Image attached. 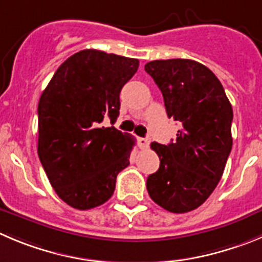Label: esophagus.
Segmentation results:
<instances>
[{
    "label": "esophagus",
    "mask_w": 262,
    "mask_h": 262,
    "mask_svg": "<svg viewBox=\"0 0 262 262\" xmlns=\"http://www.w3.org/2000/svg\"><path fill=\"white\" fill-rule=\"evenodd\" d=\"M150 138H139L138 139V145H139V148H142V150H145V148H147L148 146H150Z\"/></svg>",
    "instance_id": "1"
}]
</instances>
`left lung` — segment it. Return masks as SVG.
Instances as JSON below:
<instances>
[{
  "label": "left lung",
  "mask_w": 262,
  "mask_h": 262,
  "mask_svg": "<svg viewBox=\"0 0 262 262\" xmlns=\"http://www.w3.org/2000/svg\"><path fill=\"white\" fill-rule=\"evenodd\" d=\"M145 71L161 90L168 117L181 124L174 142L151 143L160 167L148 176V195L161 208L186 213L221 180L233 146V108L220 80L202 63L152 60Z\"/></svg>",
  "instance_id": "obj_1"
}]
</instances>
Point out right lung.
I'll use <instances>...</instances> for the list:
<instances>
[{
    "instance_id": "right-lung-1",
    "label": "right lung",
    "mask_w": 262,
    "mask_h": 262,
    "mask_svg": "<svg viewBox=\"0 0 262 262\" xmlns=\"http://www.w3.org/2000/svg\"><path fill=\"white\" fill-rule=\"evenodd\" d=\"M138 59L86 49L59 66L38 102L37 152L58 196L86 211L112 196L134 139L115 126Z\"/></svg>"
}]
</instances>
